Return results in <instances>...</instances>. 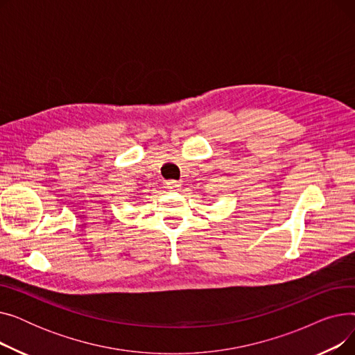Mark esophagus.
Returning a JSON list of instances; mask_svg holds the SVG:
<instances>
[{
	"label": "esophagus",
	"instance_id": "esophagus-1",
	"mask_svg": "<svg viewBox=\"0 0 355 355\" xmlns=\"http://www.w3.org/2000/svg\"><path fill=\"white\" fill-rule=\"evenodd\" d=\"M181 181H175V180H170V181H166L165 182V187L168 189V190H171V191H177V190H180V187H181Z\"/></svg>",
	"mask_w": 355,
	"mask_h": 355
}]
</instances>
